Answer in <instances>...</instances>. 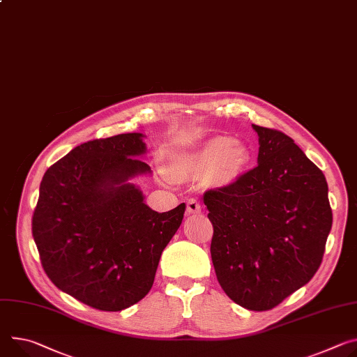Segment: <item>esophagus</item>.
Masks as SVG:
<instances>
[{
    "label": "esophagus",
    "instance_id": "esophagus-1",
    "mask_svg": "<svg viewBox=\"0 0 357 357\" xmlns=\"http://www.w3.org/2000/svg\"><path fill=\"white\" fill-rule=\"evenodd\" d=\"M201 209L202 208H201V204H199L198 199L192 198V199L188 201V204H186V213L188 215H197V213L201 212Z\"/></svg>",
    "mask_w": 357,
    "mask_h": 357
}]
</instances>
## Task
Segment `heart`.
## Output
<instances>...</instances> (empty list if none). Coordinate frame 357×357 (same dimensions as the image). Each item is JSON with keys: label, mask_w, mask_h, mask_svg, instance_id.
Listing matches in <instances>:
<instances>
[{"label": "heart", "mask_w": 357, "mask_h": 357, "mask_svg": "<svg viewBox=\"0 0 357 357\" xmlns=\"http://www.w3.org/2000/svg\"><path fill=\"white\" fill-rule=\"evenodd\" d=\"M249 148L229 137H213L192 152H179L172 158L171 175L176 181H188L211 175L218 185L236 182L249 168Z\"/></svg>", "instance_id": "b5f03b06"}]
</instances>
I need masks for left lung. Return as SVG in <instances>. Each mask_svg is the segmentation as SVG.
<instances>
[{
  "label": "left lung",
  "instance_id": "obj_1",
  "mask_svg": "<svg viewBox=\"0 0 357 357\" xmlns=\"http://www.w3.org/2000/svg\"><path fill=\"white\" fill-rule=\"evenodd\" d=\"M257 167L206 190L212 264L225 294L249 310H269L316 273L332 229L328 182L276 129L252 125Z\"/></svg>",
  "mask_w": 357,
  "mask_h": 357
}]
</instances>
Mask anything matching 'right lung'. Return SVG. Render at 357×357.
Listing matches in <instances>:
<instances>
[{
    "label": "right lung",
    "mask_w": 357,
    "mask_h": 357,
    "mask_svg": "<svg viewBox=\"0 0 357 357\" xmlns=\"http://www.w3.org/2000/svg\"><path fill=\"white\" fill-rule=\"evenodd\" d=\"M139 132L93 139L47 169L32 236L51 282L77 301L118 312L148 295L185 204L158 213L131 182L149 175Z\"/></svg>",
    "instance_id": "add662e5"
}]
</instances>
